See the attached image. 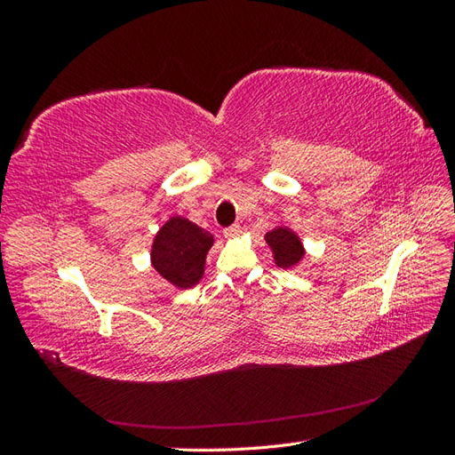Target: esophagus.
<instances>
[{"mask_svg": "<svg viewBox=\"0 0 455 455\" xmlns=\"http://www.w3.org/2000/svg\"><path fill=\"white\" fill-rule=\"evenodd\" d=\"M241 233H243V228H241L239 224H235V226H229V228H226V229H224V235H226V239L239 237Z\"/></svg>", "mask_w": 455, "mask_h": 455, "instance_id": "1", "label": "esophagus"}]
</instances>
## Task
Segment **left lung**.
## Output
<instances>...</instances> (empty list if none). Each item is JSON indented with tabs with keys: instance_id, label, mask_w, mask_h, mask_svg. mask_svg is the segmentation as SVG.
Returning <instances> with one entry per match:
<instances>
[{
	"instance_id": "8db88e82",
	"label": "left lung",
	"mask_w": 455,
	"mask_h": 455,
	"mask_svg": "<svg viewBox=\"0 0 455 455\" xmlns=\"http://www.w3.org/2000/svg\"><path fill=\"white\" fill-rule=\"evenodd\" d=\"M266 243L273 251L275 264L283 269H291L306 256L304 244L291 228H275L266 233Z\"/></svg>"
}]
</instances>
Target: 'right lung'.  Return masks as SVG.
<instances>
[{"label":"right lung","instance_id":"1","mask_svg":"<svg viewBox=\"0 0 455 455\" xmlns=\"http://www.w3.org/2000/svg\"><path fill=\"white\" fill-rule=\"evenodd\" d=\"M214 237L188 218L172 216L151 244V266L176 288L196 286L204 273Z\"/></svg>","mask_w":455,"mask_h":455}]
</instances>
